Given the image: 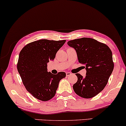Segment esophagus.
Instances as JSON below:
<instances>
[{"label":"esophagus","instance_id":"34e87169","mask_svg":"<svg viewBox=\"0 0 126 126\" xmlns=\"http://www.w3.org/2000/svg\"><path fill=\"white\" fill-rule=\"evenodd\" d=\"M71 75V74L70 72H66V76H70Z\"/></svg>","mask_w":126,"mask_h":126}]
</instances>
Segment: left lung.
<instances>
[{"label": "left lung", "mask_w": 126, "mask_h": 126, "mask_svg": "<svg viewBox=\"0 0 126 126\" xmlns=\"http://www.w3.org/2000/svg\"><path fill=\"white\" fill-rule=\"evenodd\" d=\"M67 44L75 50L79 62L87 71L84 78L76 74L78 81L73 89L80 97L92 98L104 89L113 71L111 50L106 45L91 38L74 39Z\"/></svg>", "instance_id": "1"}]
</instances>
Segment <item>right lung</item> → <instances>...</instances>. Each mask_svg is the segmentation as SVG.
Returning <instances> with one entry per match:
<instances>
[{"label":"right lung","instance_id":"1","mask_svg":"<svg viewBox=\"0 0 126 126\" xmlns=\"http://www.w3.org/2000/svg\"><path fill=\"white\" fill-rule=\"evenodd\" d=\"M65 40L39 39L26 45L21 50L17 68L24 86L34 97L46 101L55 95L59 81L66 76L64 72L57 75L47 72V63Z\"/></svg>","mask_w":126,"mask_h":126}]
</instances>
